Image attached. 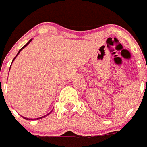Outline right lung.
I'll return each mask as SVG.
<instances>
[{
    "mask_svg": "<svg viewBox=\"0 0 147 147\" xmlns=\"http://www.w3.org/2000/svg\"><path fill=\"white\" fill-rule=\"evenodd\" d=\"M31 40H32V39H30V41H29V42H28V43H27V44H26V45H24V46L22 47V49H20V50L18 51V54H17V55H16V57H14V59H13V60H15V59H16V57H17V56H18V54H19V53H20V51H22V49H24V48H25V47H26V46H27V45H28V44H29V43H30V42H31ZM13 62H12V63H13ZM49 113H48V114H49ZM48 114H47V115H48ZM45 116H46V115H45ZM45 116H44V117H41L36 118V119H42V117H45ZM24 119H27V120H28V119H30V120H32V119H28V118H26V117H24Z\"/></svg>",
    "mask_w": 147,
    "mask_h": 147,
    "instance_id": "1",
    "label": "right lung"
}]
</instances>
